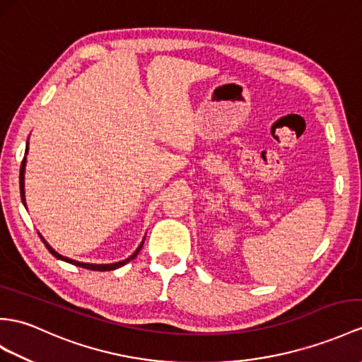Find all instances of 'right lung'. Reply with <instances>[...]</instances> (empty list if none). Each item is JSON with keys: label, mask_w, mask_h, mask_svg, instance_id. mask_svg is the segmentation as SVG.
<instances>
[{"label": "right lung", "mask_w": 362, "mask_h": 362, "mask_svg": "<svg viewBox=\"0 0 362 362\" xmlns=\"http://www.w3.org/2000/svg\"><path fill=\"white\" fill-rule=\"evenodd\" d=\"M25 153H28V147H25ZM24 167H25V156L23 158V161H21V169H20V190H21V199H23V202H24ZM25 204V202H24ZM40 238L42 240V243H44V245H46V247L49 249V252L54 255L55 258H58V259H63V261H66V262H70V264H74V266H78V267H84V269H89V270H98V272H107V270H115V269H118V267H121V266H124L126 262H129L130 259H134V258H136V255L139 253V250H141V247H143V244L139 245V247L136 249V252L132 255L130 258H127V259H124V261H119V262H115V264H86V262H78V261H74V259H69V258H66V257H63V255H59V253H57L54 249L50 247V245L44 241V238L40 235ZM144 243V241H143Z\"/></svg>", "instance_id": "right-lung-1"}]
</instances>
